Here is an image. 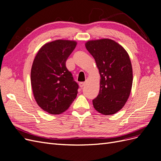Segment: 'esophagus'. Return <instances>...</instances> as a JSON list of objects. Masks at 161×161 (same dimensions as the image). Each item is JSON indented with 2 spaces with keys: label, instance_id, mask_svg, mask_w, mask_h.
Wrapping results in <instances>:
<instances>
[{
  "label": "esophagus",
  "instance_id": "34e87169",
  "mask_svg": "<svg viewBox=\"0 0 161 161\" xmlns=\"http://www.w3.org/2000/svg\"><path fill=\"white\" fill-rule=\"evenodd\" d=\"M86 82H80V83H79V86H80V88H82V87H84V86L86 85Z\"/></svg>",
  "mask_w": 161,
  "mask_h": 161
}]
</instances>
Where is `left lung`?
<instances>
[{
	"label": "left lung",
	"instance_id": "8db88e82",
	"mask_svg": "<svg viewBox=\"0 0 161 161\" xmlns=\"http://www.w3.org/2000/svg\"><path fill=\"white\" fill-rule=\"evenodd\" d=\"M85 47L94 58L101 77L99 92L92 105L101 114H114L125 105L132 86L130 56L122 46L110 39L90 40Z\"/></svg>",
	"mask_w": 161,
	"mask_h": 161
}]
</instances>
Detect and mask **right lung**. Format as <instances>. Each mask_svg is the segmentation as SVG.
Returning a JSON list of instances; mask_svg holds the SVG:
<instances>
[{
  "label": "right lung",
  "mask_w": 161,
  "mask_h": 161,
  "mask_svg": "<svg viewBox=\"0 0 161 161\" xmlns=\"http://www.w3.org/2000/svg\"><path fill=\"white\" fill-rule=\"evenodd\" d=\"M76 42L58 40L43 45L34 58L31 82L37 105L47 113L60 114L69 108L79 85L66 67Z\"/></svg>",
  "instance_id": "add662e5"
}]
</instances>
